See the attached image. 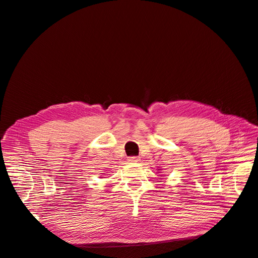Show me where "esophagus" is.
<instances>
[{
    "instance_id": "34e87169",
    "label": "esophagus",
    "mask_w": 258,
    "mask_h": 258,
    "mask_svg": "<svg viewBox=\"0 0 258 258\" xmlns=\"http://www.w3.org/2000/svg\"><path fill=\"white\" fill-rule=\"evenodd\" d=\"M140 159L139 157H137V156H130V157H128V161L130 162H138Z\"/></svg>"
}]
</instances>
